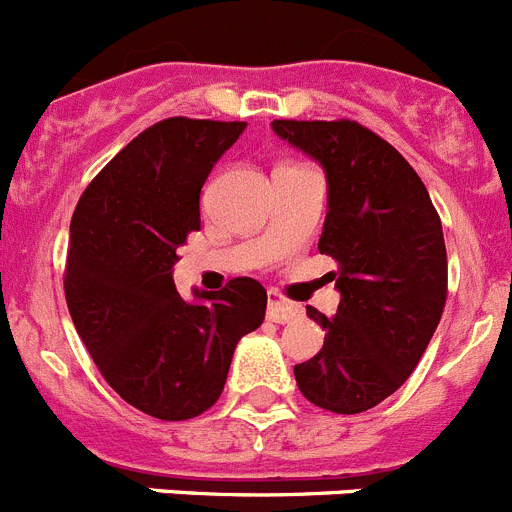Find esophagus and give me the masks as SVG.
<instances>
[{"instance_id": "34e87169", "label": "esophagus", "mask_w": 512, "mask_h": 512, "mask_svg": "<svg viewBox=\"0 0 512 512\" xmlns=\"http://www.w3.org/2000/svg\"><path fill=\"white\" fill-rule=\"evenodd\" d=\"M296 316H301V306L285 301V298L280 296V293H275V290L267 293V319L275 321V324H288V321H293Z\"/></svg>"}]
</instances>
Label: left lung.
<instances>
[{
    "instance_id": "8db88e82",
    "label": "left lung",
    "mask_w": 512,
    "mask_h": 512,
    "mask_svg": "<svg viewBox=\"0 0 512 512\" xmlns=\"http://www.w3.org/2000/svg\"><path fill=\"white\" fill-rule=\"evenodd\" d=\"M273 132L324 168L319 252L339 262L334 316L306 306L324 347L293 375L319 408L370 411L411 377L441 321V219L408 160L362 124L275 119Z\"/></svg>"
}]
</instances>
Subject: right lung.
<instances>
[{
    "mask_svg": "<svg viewBox=\"0 0 512 512\" xmlns=\"http://www.w3.org/2000/svg\"><path fill=\"white\" fill-rule=\"evenodd\" d=\"M245 127L163 119L114 155L73 211L63 280L73 326L104 380L160 421L209 411L237 342L265 319L267 293L252 278L193 290V301L173 283L178 247L201 229V188Z\"/></svg>",
    "mask_w": 512,
    "mask_h": 512,
    "instance_id": "right-lung-1",
    "label": "right lung"
}]
</instances>
